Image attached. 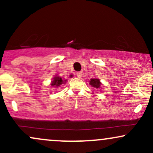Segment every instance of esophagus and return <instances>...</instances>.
Here are the masks:
<instances>
[{"label":"esophagus","mask_w":153,"mask_h":153,"mask_svg":"<svg viewBox=\"0 0 153 153\" xmlns=\"http://www.w3.org/2000/svg\"><path fill=\"white\" fill-rule=\"evenodd\" d=\"M76 77L77 78H81L82 77V73L81 72H78V73H76Z\"/></svg>","instance_id":"34e87169"}]
</instances>
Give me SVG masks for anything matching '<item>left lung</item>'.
Instances as JSON below:
<instances>
[{"mask_svg":"<svg viewBox=\"0 0 153 153\" xmlns=\"http://www.w3.org/2000/svg\"><path fill=\"white\" fill-rule=\"evenodd\" d=\"M89 84L91 85V86L96 89H99L101 88V85H102L101 82L98 78H91L89 81Z\"/></svg>","mask_w":153,"mask_h":153,"instance_id":"left-lung-1","label":"left lung"}]
</instances>
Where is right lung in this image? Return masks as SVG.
<instances>
[{
  "label": "right lung",
  "instance_id": "obj_1",
  "mask_svg": "<svg viewBox=\"0 0 153 153\" xmlns=\"http://www.w3.org/2000/svg\"><path fill=\"white\" fill-rule=\"evenodd\" d=\"M67 80H64L61 77L58 76V75H55L53 78H52V82H51L50 85L52 88H59L62 84L66 83Z\"/></svg>",
  "mask_w": 153,
  "mask_h": 153
}]
</instances>
